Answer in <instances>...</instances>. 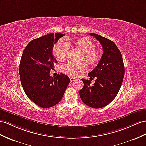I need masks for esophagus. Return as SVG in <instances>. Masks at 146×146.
<instances>
[{"mask_svg":"<svg viewBox=\"0 0 146 146\" xmlns=\"http://www.w3.org/2000/svg\"><path fill=\"white\" fill-rule=\"evenodd\" d=\"M70 80L71 82H73V81H74L76 80V78H73V77H70Z\"/></svg>","mask_w":146,"mask_h":146,"instance_id":"1","label":"esophagus"}]
</instances>
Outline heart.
<instances>
[{
	"instance_id": "obj_1",
	"label": "heart",
	"mask_w": 146,
	"mask_h": 146,
	"mask_svg": "<svg viewBox=\"0 0 146 146\" xmlns=\"http://www.w3.org/2000/svg\"><path fill=\"white\" fill-rule=\"evenodd\" d=\"M75 45L84 52V59L88 63L94 65L99 62L100 53L99 50L95 49L96 44L92 40L88 37H84L76 40ZM68 52L69 45L64 40L59 41L53 48L54 55L60 61L64 60L68 56ZM88 67L84 63L68 62L62 66L63 72L73 77L80 76L81 73L86 71Z\"/></svg>"
}]
</instances>
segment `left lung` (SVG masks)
I'll list each match as a JSON object with an SVG mask.
<instances>
[{"instance_id": "left-lung-1", "label": "left lung", "mask_w": 146, "mask_h": 146, "mask_svg": "<svg viewBox=\"0 0 146 146\" xmlns=\"http://www.w3.org/2000/svg\"><path fill=\"white\" fill-rule=\"evenodd\" d=\"M99 41L104 53L96 68L88 73L96 77L94 85L81 79L84 86L80 91V98L86 105L94 109L109 104L117 96L123 83L125 67L120 51L113 41L95 33H89Z\"/></svg>"}]
</instances>
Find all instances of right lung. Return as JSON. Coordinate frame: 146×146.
Returning <instances> with one entry per match:
<instances>
[{
  "mask_svg": "<svg viewBox=\"0 0 146 146\" xmlns=\"http://www.w3.org/2000/svg\"><path fill=\"white\" fill-rule=\"evenodd\" d=\"M62 33H50L33 39L25 47L21 55L19 73L22 87L28 98L42 108L54 106L60 101L70 78L60 73L49 75L57 60L53 56L54 44Z\"/></svg>",
  "mask_w": 146,
  "mask_h": 146,
  "instance_id": "right-lung-1",
  "label": "right lung"
}]
</instances>
